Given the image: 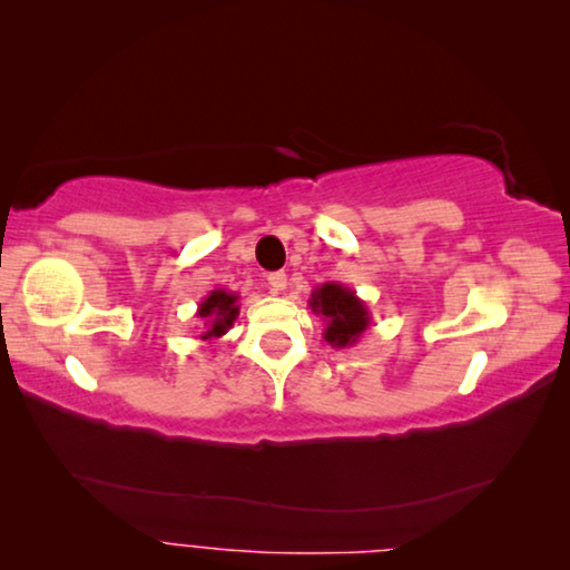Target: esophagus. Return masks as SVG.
Returning a JSON list of instances; mask_svg holds the SVG:
<instances>
[{
	"mask_svg": "<svg viewBox=\"0 0 570 570\" xmlns=\"http://www.w3.org/2000/svg\"><path fill=\"white\" fill-rule=\"evenodd\" d=\"M286 284H288V278H286V274H284V272H274V274H268V288H272L274 294H282L284 288H286Z\"/></svg>",
	"mask_w": 570,
	"mask_h": 570,
	"instance_id": "1",
	"label": "esophagus"
}]
</instances>
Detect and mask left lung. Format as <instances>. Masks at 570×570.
Instances as JSON below:
<instances>
[{
  "label": "left lung",
  "instance_id": "obj_1",
  "mask_svg": "<svg viewBox=\"0 0 570 570\" xmlns=\"http://www.w3.org/2000/svg\"><path fill=\"white\" fill-rule=\"evenodd\" d=\"M308 306H312L314 314L324 316V340L336 346V350L354 346L372 322L370 308H366L362 298L352 288L334 282L316 286L312 296H308Z\"/></svg>",
  "mask_w": 570,
  "mask_h": 570
}]
</instances>
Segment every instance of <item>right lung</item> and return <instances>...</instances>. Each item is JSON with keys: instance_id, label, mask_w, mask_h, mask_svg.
Masks as SVG:
<instances>
[{"instance_id": "1", "label": "right lung", "mask_w": 570, "mask_h": 570, "mask_svg": "<svg viewBox=\"0 0 570 570\" xmlns=\"http://www.w3.org/2000/svg\"><path fill=\"white\" fill-rule=\"evenodd\" d=\"M238 294L228 292V288H214L204 302L198 304L196 316L204 322V332H200V340H218L224 336L230 326H234L238 316Z\"/></svg>"}]
</instances>
